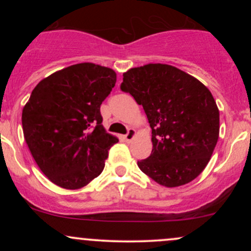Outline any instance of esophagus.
<instances>
[{"label":"esophagus","instance_id":"34e87169","mask_svg":"<svg viewBox=\"0 0 251 251\" xmlns=\"http://www.w3.org/2000/svg\"><path fill=\"white\" fill-rule=\"evenodd\" d=\"M135 133H137V132H135L134 128H128L127 133L125 134V137H124V139H125L127 143H131L132 140H133V138L135 137Z\"/></svg>","mask_w":251,"mask_h":251}]
</instances>
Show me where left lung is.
<instances>
[{"mask_svg": "<svg viewBox=\"0 0 251 251\" xmlns=\"http://www.w3.org/2000/svg\"><path fill=\"white\" fill-rule=\"evenodd\" d=\"M122 91L142 105L152 128V152L138 162L166 188L188 184L208 165L220 135V111L211 92L185 72L149 63L123 74Z\"/></svg>", "mask_w": 251, "mask_h": 251, "instance_id": "8db88e82", "label": "left lung"}]
</instances>
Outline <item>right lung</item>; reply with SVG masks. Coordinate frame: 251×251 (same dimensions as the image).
<instances>
[{
  "instance_id": "1",
  "label": "right lung",
  "mask_w": 251,
  "mask_h": 251,
  "mask_svg": "<svg viewBox=\"0 0 251 251\" xmlns=\"http://www.w3.org/2000/svg\"><path fill=\"white\" fill-rule=\"evenodd\" d=\"M116 81L111 68L83 62L50 74L33 89L22 128L34 160L51 183L76 190L102 172L118 138L103 128L100 105Z\"/></svg>"
}]
</instances>
